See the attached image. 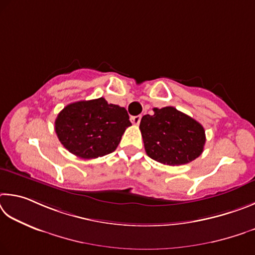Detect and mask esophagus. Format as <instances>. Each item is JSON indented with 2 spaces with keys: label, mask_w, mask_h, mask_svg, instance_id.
Segmentation results:
<instances>
[{
  "label": "esophagus",
  "mask_w": 255,
  "mask_h": 255,
  "mask_svg": "<svg viewBox=\"0 0 255 255\" xmlns=\"http://www.w3.org/2000/svg\"><path fill=\"white\" fill-rule=\"evenodd\" d=\"M141 118L142 116L141 115H136V116H131V122L134 124V125H139V123H140V121H141Z\"/></svg>",
  "instance_id": "obj_1"
}]
</instances>
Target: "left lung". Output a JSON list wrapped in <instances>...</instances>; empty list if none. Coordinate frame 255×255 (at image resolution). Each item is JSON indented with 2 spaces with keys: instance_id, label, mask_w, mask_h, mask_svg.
I'll list each match as a JSON object with an SVG mask.
<instances>
[{
  "instance_id": "left-lung-1",
  "label": "left lung",
  "mask_w": 255,
  "mask_h": 255,
  "mask_svg": "<svg viewBox=\"0 0 255 255\" xmlns=\"http://www.w3.org/2000/svg\"><path fill=\"white\" fill-rule=\"evenodd\" d=\"M141 119L146 154L169 166L191 162L202 154L206 136L203 125L172 106L153 109Z\"/></svg>"
}]
</instances>
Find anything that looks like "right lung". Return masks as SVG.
Listing matches in <instances>:
<instances>
[{
    "instance_id": "right-lung-1",
    "label": "right lung",
    "mask_w": 255,
    "mask_h": 255,
    "mask_svg": "<svg viewBox=\"0 0 255 255\" xmlns=\"http://www.w3.org/2000/svg\"><path fill=\"white\" fill-rule=\"evenodd\" d=\"M124 107L109 104L105 98L79 101L64 107L55 121L61 144L82 159H95L118 148L131 125Z\"/></svg>"
}]
</instances>
